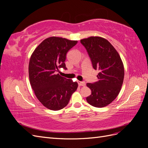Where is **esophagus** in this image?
<instances>
[{
  "instance_id": "34e87169",
  "label": "esophagus",
  "mask_w": 148,
  "mask_h": 148,
  "mask_svg": "<svg viewBox=\"0 0 148 148\" xmlns=\"http://www.w3.org/2000/svg\"><path fill=\"white\" fill-rule=\"evenodd\" d=\"M78 85L79 86H85V82H79V81H78Z\"/></svg>"
}]
</instances>
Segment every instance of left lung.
I'll use <instances>...</instances> for the list:
<instances>
[{"mask_svg":"<svg viewBox=\"0 0 148 148\" xmlns=\"http://www.w3.org/2000/svg\"><path fill=\"white\" fill-rule=\"evenodd\" d=\"M80 42L86 49L93 69L99 70L97 81L86 84L91 90L86 101L94 107H105L117 97L122 88V61L114 46L104 38L91 36L80 40Z\"/></svg>","mask_w":148,"mask_h":148,"instance_id":"left-lung-1","label":"left lung"}]
</instances>
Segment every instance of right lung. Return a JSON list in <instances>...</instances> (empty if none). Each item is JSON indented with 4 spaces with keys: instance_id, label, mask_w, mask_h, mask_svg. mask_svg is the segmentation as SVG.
Instances as JSON below:
<instances>
[{
    "instance_id": "right-lung-1",
    "label": "right lung",
    "mask_w": 148,
    "mask_h": 148,
    "mask_svg": "<svg viewBox=\"0 0 148 148\" xmlns=\"http://www.w3.org/2000/svg\"><path fill=\"white\" fill-rule=\"evenodd\" d=\"M78 41L59 37L48 38L36 48L29 63L31 86L38 99L52 110H59L69 104L78 83L61 77L56 71L66 70V53Z\"/></svg>"
}]
</instances>
